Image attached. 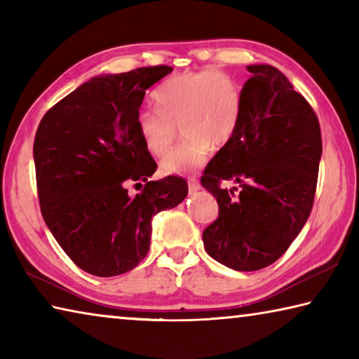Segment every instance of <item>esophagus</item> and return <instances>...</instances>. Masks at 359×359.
<instances>
[{
	"label": "esophagus",
	"instance_id": "esophagus-1",
	"mask_svg": "<svg viewBox=\"0 0 359 359\" xmlns=\"http://www.w3.org/2000/svg\"><path fill=\"white\" fill-rule=\"evenodd\" d=\"M188 190H190V193H194V191L199 190V182L194 177L188 179Z\"/></svg>",
	"mask_w": 359,
	"mask_h": 359
}]
</instances>
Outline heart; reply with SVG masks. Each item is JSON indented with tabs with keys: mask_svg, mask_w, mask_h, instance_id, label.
Listing matches in <instances>:
<instances>
[{
	"mask_svg": "<svg viewBox=\"0 0 359 359\" xmlns=\"http://www.w3.org/2000/svg\"><path fill=\"white\" fill-rule=\"evenodd\" d=\"M158 109H142L136 130L144 147L161 156L174 144L177 126L184 142L161 160L165 174H188L203 166L212 147L228 145L239 130L244 93L223 71H196L174 76L155 90Z\"/></svg>",
	"mask_w": 359,
	"mask_h": 359,
	"instance_id": "obj_1",
	"label": "heart"
}]
</instances>
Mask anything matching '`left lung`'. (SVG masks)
<instances>
[{
	"label": "left lung",
	"mask_w": 359,
	"mask_h": 359,
	"mask_svg": "<svg viewBox=\"0 0 359 359\" xmlns=\"http://www.w3.org/2000/svg\"><path fill=\"white\" fill-rule=\"evenodd\" d=\"M247 69L239 130L201 177L218 203V218L203 233L205 252L245 272L274 263L301 233L321 158L320 123L306 98L274 66ZM226 180L238 187L222 189Z\"/></svg>",
	"instance_id": "8db88e82"
}]
</instances>
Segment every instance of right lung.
Listing matches in <instances>:
<instances>
[{
  "mask_svg": "<svg viewBox=\"0 0 359 359\" xmlns=\"http://www.w3.org/2000/svg\"><path fill=\"white\" fill-rule=\"evenodd\" d=\"M172 71L150 66L92 77L42 117L33 145L41 212L88 274H125L149 253L151 218L188 194L187 180H149L156 163L136 130L145 90ZM146 182L136 197L128 185Z\"/></svg>",
  "mask_w": 359,
  "mask_h": 359,
  "instance_id": "1",
  "label": "right lung"
}]
</instances>
